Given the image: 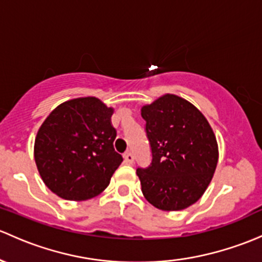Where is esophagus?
I'll return each instance as SVG.
<instances>
[{
  "label": "esophagus",
  "instance_id": "1",
  "mask_svg": "<svg viewBox=\"0 0 262 262\" xmlns=\"http://www.w3.org/2000/svg\"><path fill=\"white\" fill-rule=\"evenodd\" d=\"M124 162L128 164H132L134 162V156L130 152H126L124 154Z\"/></svg>",
  "mask_w": 262,
  "mask_h": 262
}]
</instances>
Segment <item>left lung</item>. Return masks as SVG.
Here are the masks:
<instances>
[{"instance_id": "left-lung-1", "label": "left lung", "mask_w": 262, "mask_h": 262, "mask_svg": "<svg viewBox=\"0 0 262 262\" xmlns=\"http://www.w3.org/2000/svg\"><path fill=\"white\" fill-rule=\"evenodd\" d=\"M152 150L147 168H137L148 202L163 211L189 207L205 193L219 162L207 119L193 104L166 94L142 108Z\"/></svg>"}]
</instances>
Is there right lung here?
Listing matches in <instances>:
<instances>
[{
  "label": "right lung",
  "mask_w": 262,
  "mask_h": 262,
  "mask_svg": "<svg viewBox=\"0 0 262 262\" xmlns=\"http://www.w3.org/2000/svg\"><path fill=\"white\" fill-rule=\"evenodd\" d=\"M114 109L94 96L60 104L35 139V162L43 183L59 197L84 201L108 187L123 162L115 152Z\"/></svg>",
  "instance_id": "1"
}]
</instances>
